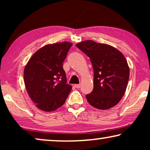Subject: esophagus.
<instances>
[{"instance_id": "1", "label": "esophagus", "mask_w": 150, "mask_h": 150, "mask_svg": "<svg viewBox=\"0 0 150 150\" xmlns=\"http://www.w3.org/2000/svg\"><path fill=\"white\" fill-rule=\"evenodd\" d=\"M74 87L76 88H77V89H79V88L81 87V85H80V84H76V85H74Z\"/></svg>"}]
</instances>
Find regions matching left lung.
I'll use <instances>...</instances> for the list:
<instances>
[{"mask_svg":"<svg viewBox=\"0 0 150 150\" xmlns=\"http://www.w3.org/2000/svg\"><path fill=\"white\" fill-rule=\"evenodd\" d=\"M76 47L90 59L93 69V89L86 95L98 109H108L120 101L128 85L130 69L124 55L109 45L87 40Z\"/></svg>","mask_w":150,"mask_h":150,"instance_id":"1","label":"left lung"}]
</instances>
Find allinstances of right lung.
<instances>
[{"instance_id": "obj_1", "label": "right lung", "mask_w": 150, "mask_h": 150, "mask_svg": "<svg viewBox=\"0 0 150 150\" xmlns=\"http://www.w3.org/2000/svg\"><path fill=\"white\" fill-rule=\"evenodd\" d=\"M71 46L67 42L44 46L33 55L24 68L26 91L41 110L50 112L57 109L71 91L63 63Z\"/></svg>"}]
</instances>
